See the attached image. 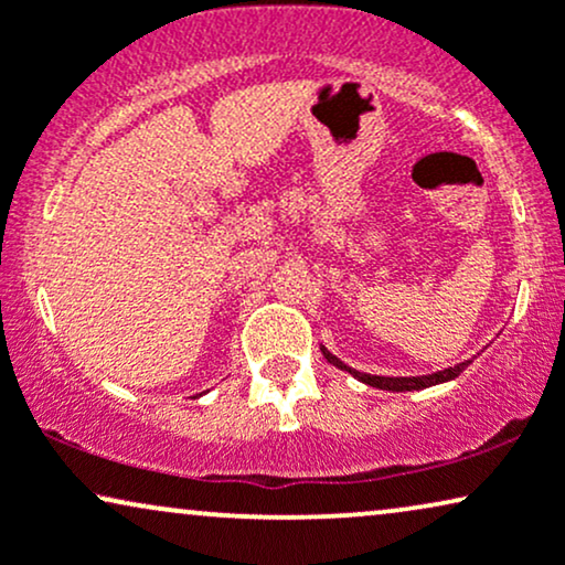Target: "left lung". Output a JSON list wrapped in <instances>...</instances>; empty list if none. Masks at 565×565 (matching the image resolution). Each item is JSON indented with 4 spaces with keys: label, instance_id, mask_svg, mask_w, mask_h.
<instances>
[{
    "label": "left lung",
    "instance_id": "1",
    "mask_svg": "<svg viewBox=\"0 0 565 565\" xmlns=\"http://www.w3.org/2000/svg\"><path fill=\"white\" fill-rule=\"evenodd\" d=\"M321 353H324V358L329 363H334L337 369L342 371H350L358 381H363V384L369 386H376V390H386V392H413V390H426V386H434V384H441V381H449V379H457L461 371L470 365V361L467 363H459L454 365V369H444L438 373H428V376H413V379H392V376H371V373H361V371H353L348 369L345 363H340L332 353H327L324 348H321Z\"/></svg>",
    "mask_w": 565,
    "mask_h": 565
}]
</instances>
